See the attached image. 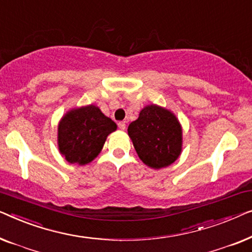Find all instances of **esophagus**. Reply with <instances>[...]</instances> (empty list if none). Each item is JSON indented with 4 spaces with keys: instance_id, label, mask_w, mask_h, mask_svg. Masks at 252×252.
<instances>
[{
    "instance_id": "34e87169",
    "label": "esophagus",
    "mask_w": 252,
    "mask_h": 252,
    "mask_svg": "<svg viewBox=\"0 0 252 252\" xmlns=\"http://www.w3.org/2000/svg\"><path fill=\"white\" fill-rule=\"evenodd\" d=\"M118 126H119V127H120V129H121V130H126V122L125 121H121V122H119L118 123Z\"/></svg>"
}]
</instances>
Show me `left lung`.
<instances>
[{
	"mask_svg": "<svg viewBox=\"0 0 252 252\" xmlns=\"http://www.w3.org/2000/svg\"><path fill=\"white\" fill-rule=\"evenodd\" d=\"M127 133L138 157L145 164L161 169L175 162L182 152V126L168 109L157 105L141 109L130 123Z\"/></svg>",
	"mask_w": 252,
	"mask_h": 252,
	"instance_id": "8db88e82",
	"label": "left lung"
}]
</instances>
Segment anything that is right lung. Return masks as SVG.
I'll return each mask as SVG.
<instances>
[{
    "label": "right lung",
    "instance_id": "1",
    "mask_svg": "<svg viewBox=\"0 0 252 252\" xmlns=\"http://www.w3.org/2000/svg\"><path fill=\"white\" fill-rule=\"evenodd\" d=\"M116 125L94 105L73 109L58 126L59 151L69 163L84 165L100 153Z\"/></svg>",
    "mask_w": 252,
    "mask_h": 252
}]
</instances>
